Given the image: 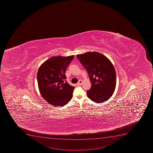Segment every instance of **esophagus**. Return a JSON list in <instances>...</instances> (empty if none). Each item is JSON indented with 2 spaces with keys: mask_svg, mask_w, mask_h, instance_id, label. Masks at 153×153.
<instances>
[{
  "mask_svg": "<svg viewBox=\"0 0 153 153\" xmlns=\"http://www.w3.org/2000/svg\"><path fill=\"white\" fill-rule=\"evenodd\" d=\"M82 83H83V81H82V80H80L79 81V82H78L76 84V85H77V86L82 85Z\"/></svg>",
  "mask_w": 153,
  "mask_h": 153,
  "instance_id": "esophagus-1",
  "label": "esophagus"
}]
</instances>
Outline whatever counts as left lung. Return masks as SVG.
Segmentation results:
<instances>
[{"mask_svg": "<svg viewBox=\"0 0 153 153\" xmlns=\"http://www.w3.org/2000/svg\"><path fill=\"white\" fill-rule=\"evenodd\" d=\"M77 57L87 70L91 82V89L87 91L89 98L98 103L107 101L116 85V74L112 62L97 52H88Z\"/></svg>", "mask_w": 153, "mask_h": 153, "instance_id": "obj_1", "label": "left lung"}]
</instances>
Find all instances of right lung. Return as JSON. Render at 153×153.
<instances>
[{
	"instance_id": "1",
	"label": "right lung",
	"mask_w": 153,
	"mask_h": 153,
	"mask_svg": "<svg viewBox=\"0 0 153 153\" xmlns=\"http://www.w3.org/2000/svg\"><path fill=\"white\" fill-rule=\"evenodd\" d=\"M74 55L52 57L38 69L37 79L41 96L50 104L64 106L70 101L74 87L65 82V71Z\"/></svg>"
}]
</instances>
